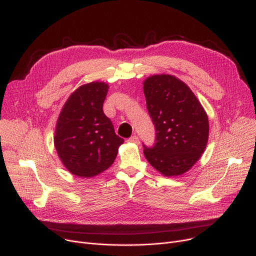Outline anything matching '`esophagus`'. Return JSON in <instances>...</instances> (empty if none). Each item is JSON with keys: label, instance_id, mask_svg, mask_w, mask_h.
Returning a JSON list of instances; mask_svg holds the SVG:
<instances>
[{"label": "esophagus", "instance_id": "esophagus-1", "mask_svg": "<svg viewBox=\"0 0 256 256\" xmlns=\"http://www.w3.org/2000/svg\"><path fill=\"white\" fill-rule=\"evenodd\" d=\"M128 142L134 143V144H139V143H140V142H139V138H138L136 135L130 137V138H128Z\"/></svg>", "mask_w": 256, "mask_h": 256}]
</instances>
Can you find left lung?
Here are the masks:
<instances>
[{
  "instance_id": "1",
  "label": "left lung",
  "mask_w": 256,
  "mask_h": 256,
  "mask_svg": "<svg viewBox=\"0 0 256 256\" xmlns=\"http://www.w3.org/2000/svg\"><path fill=\"white\" fill-rule=\"evenodd\" d=\"M143 91L156 135L154 147L144 146V156L164 176H182L204 152L208 114L190 87L174 76H150Z\"/></svg>"
}]
</instances>
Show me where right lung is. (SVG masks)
Masks as SVG:
<instances>
[{
    "label": "right lung",
    "mask_w": 256,
    "mask_h": 256,
    "mask_svg": "<svg viewBox=\"0 0 256 256\" xmlns=\"http://www.w3.org/2000/svg\"><path fill=\"white\" fill-rule=\"evenodd\" d=\"M108 90L104 82L80 86L59 114L54 144L64 167L76 176L89 178L106 170L124 142L102 111Z\"/></svg>",
    "instance_id": "obj_1"
}]
</instances>
